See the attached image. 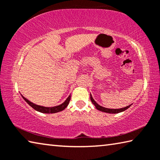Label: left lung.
<instances>
[{
  "label": "left lung",
  "mask_w": 160,
  "mask_h": 160,
  "mask_svg": "<svg viewBox=\"0 0 160 160\" xmlns=\"http://www.w3.org/2000/svg\"><path fill=\"white\" fill-rule=\"evenodd\" d=\"M90 99H91V102H92V104L95 106V107L97 108V109L101 111V112H106V113H117L119 112H123V111L126 110L127 109H128V108L131 106V105H129V106H127L124 108H122V109H107V108H104L103 107H101L100 105H99L97 103L94 101V99L92 98V97L90 94Z\"/></svg>",
  "instance_id": "1"
}]
</instances>
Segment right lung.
Returning a JSON list of instances; mask_svg holds the SVG:
<instances>
[{
  "mask_svg": "<svg viewBox=\"0 0 160 160\" xmlns=\"http://www.w3.org/2000/svg\"><path fill=\"white\" fill-rule=\"evenodd\" d=\"M23 99L25 100L26 102L31 106L36 111H38V112H42V113H56V112H59L63 111V109H66L68 105L70 100V95L68 97L67 99L65 101L63 104H61V105H58V106L56 107H42L39 106V105H37L32 103L31 102H29L28 99H27L25 97H22Z\"/></svg>",
  "mask_w": 160,
  "mask_h": 160,
  "instance_id": "obj_1",
  "label": "right lung"
}]
</instances>
